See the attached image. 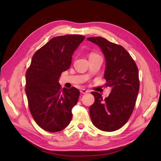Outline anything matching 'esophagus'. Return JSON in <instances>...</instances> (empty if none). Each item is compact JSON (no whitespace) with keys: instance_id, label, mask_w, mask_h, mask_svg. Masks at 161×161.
Masks as SVG:
<instances>
[{"instance_id":"obj_1","label":"esophagus","mask_w":161,"mask_h":161,"mask_svg":"<svg viewBox=\"0 0 161 161\" xmlns=\"http://www.w3.org/2000/svg\"><path fill=\"white\" fill-rule=\"evenodd\" d=\"M80 91L82 94H86V93H87V92H89L88 90H86L85 89H81Z\"/></svg>"}]
</instances>
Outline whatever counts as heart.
Listing matches in <instances>:
<instances>
[{
    "instance_id": "heart-1",
    "label": "heart",
    "mask_w": 161,
    "mask_h": 161,
    "mask_svg": "<svg viewBox=\"0 0 161 161\" xmlns=\"http://www.w3.org/2000/svg\"><path fill=\"white\" fill-rule=\"evenodd\" d=\"M99 56V54H97V53H96L92 52V53H90L89 58H91V57H94V56Z\"/></svg>"
}]
</instances>
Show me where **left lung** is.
Listing matches in <instances>:
<instances>
[{"label":"left lung","instance_id":"left-lung-1","mask_svg":"<svg viewBox=\"0 0 161 161\" xmlns=\"http://www.w3.org/2000/svg\"><path fill=\"white\" fill-rule=\"evenodd\" d=\"M87 40L103 52L106 60L105 86L111 87L109 95L105 99L99 92H91L95 102L89 108L91 119L102 131H115L127 122L134 111L140 88L138 67L123 46L101 37Z\"/></svg>","mask_w":161,"mask_h":161}]
</instances>
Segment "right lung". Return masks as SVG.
<instances>
[{"label":"right lung","instance_id":"add662e5","mask_svg":"<svg viewBox=\"0 0 161 161\" xmlns=\"http://www.w3.org/2000/svg\"><path fill=\"white\" fill-rule=\"evenodd\" d=\"M85 38L80 35L57 36L34 53L25 74V92L30 113L41 128L56 132L67 127L79 89L62 88V72L69 69L73 52Z\"/></svg>","mask_w":161,"mask_h":161}]
</instances>
